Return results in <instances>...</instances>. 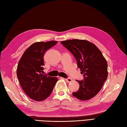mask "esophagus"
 <instances>
[{"label": "esophagus", "mask_w": 127, "mask_h": 127, "mask_svg": "<svg viewBox=\"0 0 127 127\" xmlns=\"http://www.w3.org/2000/svg\"><path fill=\"white\" fill-rule=\"evenodd\" d=\"M64 80H65V81H66V82H68V83H69V82H72V78H65V79H64Z\"/></svg>", "instance_id": "34e87169"}]
</instances>
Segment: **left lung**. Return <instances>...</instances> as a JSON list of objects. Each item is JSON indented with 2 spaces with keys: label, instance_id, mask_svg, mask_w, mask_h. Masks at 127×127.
I'll list each match as a JSON object with an SVG mask.
<instances>
[{
  "label": "left lung",
  "instance_id": "obj_1",
  "mask_svg": "<svg viewBox=\"0 0 127 127\" xmlns=\"http://www.w3.org/2000/svg\"><path fill=\"white\" fill-rule=\"evenodd\" d=\"M61 43L75 56L77 66L84 76V81H77L80 85L75 97L87 101L96 95L108 77L107 62L95 45L86 40L73 39Z\"/></svg>",
  "mask_w": 127,
  "mask_h": 127
}]
</instances>
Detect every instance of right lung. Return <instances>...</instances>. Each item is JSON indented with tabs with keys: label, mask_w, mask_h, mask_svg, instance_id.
<instances>
[{
	"label": "right lung",
	"mask_w": 127,
	"mask_h": 127,
	"mask_svg": "<svg viewBox=\"0 0 127 127\" xmlns=\"http://www.w3.org/2000/svg\"><path fill=\"white\" fill-rule=\"evenodd\" d=\"M56 41L35 42L26 49L19 61L16 75L24 92L36 101L46 99L52 92L57 77L44 74V55Z\"/></svg>",
	"instance_id": "add662e5"
}]
</instances>
